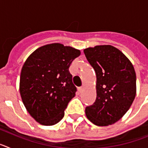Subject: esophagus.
<instances>
[{
	"instance_id": "34e87169",
	"label": "esophagus",
	"mask_w": 148,
	"mask_h": 148,
	"mask_svg": "<svg viewBox=\"0 0 148 148\" xmlns=\"http://www.w3.org/2000/svg\"><path fill=\"white\" fill-rule=\"evenodd\" d=\"M83 90H84V87H78V91H79V92H82V91H83Z\"/></svg>"
}]
</instances>
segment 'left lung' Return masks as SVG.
I'll list each match as a JSON object with an SVG mask.
<instances>
[{
    "label": "left lung",
    "mask_w": 148,
    "mask_h": 148,
    "mask_svg": "<svg viewBox=\"0 0 148 148\" xmlns=\"http://www.w3.org/2000/svg\"><path fill=\"white\" fill-rule=\"evenodd\" d=\"M96 74V99L87 107V118L97 126H108L121 119L136 94V76L132 63L111 45L84 49Z\"/></svg>",
    "instance_id": "1"
}]
</instances>
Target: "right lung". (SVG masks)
<instances>
[{"mask_svg": "<svg viewBox=\"0 0 148 148\" xmlns=\"http://www.w3.org/2000/svg\"><path fill=\"white\" fill-rule=\"evenodd\" d=\"M80 55L79 49L53 43L35 49L23 64L21 97L30 116L40 125H54L64 116L77 90L69 67Z\"/></svg>", "mask_w": 148, "mask_h": 148, "instance_id": "1", "label": "right lung"}]
</instances>
